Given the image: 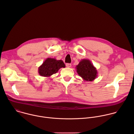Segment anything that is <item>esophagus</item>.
<instances>
[{"label":"esophagus","mask_w":134,"mask_h":134,"mask_svg":"<svg viewBox=\"0 0 134 134\" xmlns=\"http://www.w3.org/2000/svg\"><path fill=\"white\" fill-rule=\"evenodd\" d=\"M66 66L68 67V68H71V66H72V64L71 63H66Z\"/></svg>","instance_id":"esophagus-1"}]
</instances>
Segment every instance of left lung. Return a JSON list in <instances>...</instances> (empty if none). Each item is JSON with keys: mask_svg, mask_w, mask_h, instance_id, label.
I'll return each instance as SVG.
<instances>
[{"mask_svg": "<svg viewBox=\"0 0 134 134\" xmlns=\"http://www.w3.org/2000/svg\"><path fill=\"white\" fill-rule=\"evenodd\" d=\"M76 72L79 76L87 81H92L97 76V71L90 60L83 59L76 66Z\"/></svg>", "mask_w": 134, "mask_h": 134, "instance_id": "left-lung-1", "label": "left lung"}]
</instances>
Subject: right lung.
I'll return each mask as SVG.
<instances>
[{"label": "right lung", "instance_id": "right-lung-1", "mask_svg": "<svg viewBox=\"0 0 134 134\" xmlns=\"http://www.w3.org/2000/svg\"><path fill=\"white\" fill-rule=\"evenodd\" d=\"M65 67V64L62 60L48 58L38 67V73L41 76L49 77L56 74L60 69Z\"/></svg>", "mask_w": 134, "mask_h": 134}]
</instances>
